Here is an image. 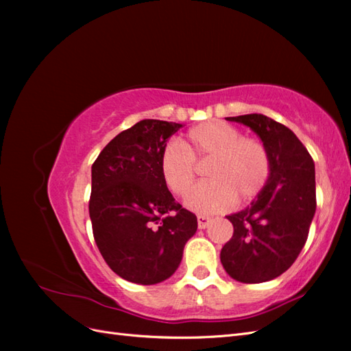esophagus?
<instances>
[{
    "instance_id": "34e87169",
    "label": "esophagus",
    "mask_w": 351,
    "mask_h": 351,
    "mask_svg": "<svg viewBox=\"0 0 351 351\" xmlns=\"http://www.w3.org/2000/svg\"><path fill=\"white\" fill-rule=\"evenodd\" d=\"M210 221H212V218L208 217V215H197V226H199V228H206L209 226Z\"/></svg>"
}]
</instances>
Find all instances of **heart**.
I'll use <instances>...</instances> for the list:
<instances>
[{
	"label": "heart",
	"mask_w": 351,
	"mask_h": 351,
	"mask_svg": "<svg viewBox=\"0 0 351 351\" xmlns=\"http://www.w3.org/2000/svg\"><path fill=\"white\" fill-rule=\"evenodd\" d=\"M206 182L187 197V206L200 214H215L256 197L271 174L269 152L259 139L241 136L226 121H206L190 129L182 142H168L159 156V171L167 189L184 197L196 178V164L206 162Z\"/></svg>",
	"instance_id": "b5f03b06"
}]
</instances>
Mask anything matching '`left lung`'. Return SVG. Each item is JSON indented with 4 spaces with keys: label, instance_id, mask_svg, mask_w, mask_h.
Wrapping results in <instances>:
<instances>
[{
    "label": "left lung",
    "instance_id": "obj_1",
    "mask_svg": "<svg viewBox=\"0 0 351 351\" xmlns=\"http://www.w3.org/2000/svg\"><path fill=\"white\" fill-rule=\"evenodd\" d=\"M256 133L271 158V176L252 206L228 215L234 232L221 250L231 278L265 282L289 269L304 247L316 210L315 164L297 136L263 114L227 117Z\"/></svg>",
    "mask_w": 351,
    "mask_h": 351
}]
</instances>
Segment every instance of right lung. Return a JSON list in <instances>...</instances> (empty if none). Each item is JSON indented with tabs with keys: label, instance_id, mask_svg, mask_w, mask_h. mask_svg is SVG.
I'll return each instance as SVG.
<instances>
[{
	"label": "right lung",
	"instance_id": "1",
	"mask_svg": "<svg viewBox=\"0 0 351 351\" xmlns=\"http://www.w3.org/2000/svg\"><path fill=\"white\" fill-rule=\"evenodd\" d=\"M182 124L142 120L117 134L92 165L95 243L121 278L151 285L171 277L197 218L176 202L159 171L168 137Z\"/></svg>",
	"mask_w": 351,
	"mask_h": 351
}]
</instances>
